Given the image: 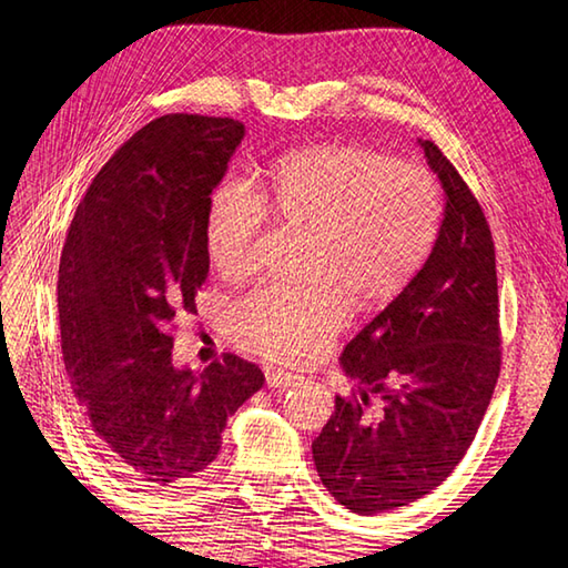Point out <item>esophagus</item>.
<instances>
[{"mask_svg": "<svg viewBox=\"0 0 568 568\" xmlns=\"http://www.w3.org/2000/svg\"><path fill=\"white\" fill-rule=\"evenodd\" d=\"M265 381H268V388H291V385H297L303 378L295 376V373L268 368L265 371Z\"/></svg>", "mask_w": 568, "mask_h": 568, "instance_id": "1", "label": "esophagus"}]
</instances>
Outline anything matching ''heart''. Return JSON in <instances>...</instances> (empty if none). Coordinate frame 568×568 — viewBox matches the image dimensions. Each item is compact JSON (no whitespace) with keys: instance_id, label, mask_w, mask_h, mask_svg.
<instances>
[{"instance_id":"obj_1","label":"heart","mask_w":568,"mask_h":568,"mask_svg":"<svg viewBox=\"0 0 568 568\" xmlns=\"http://www.w3.org/2000/svg\"><path fill=\"white\" fill-rule=\"evenodd\" d=\"M268 214L310 232L303 285H261L232 310L234 339L285 364L320 356L342 332L348 295L388 303L413 281L442 226V192L427 168L388 153L315 143L277 159L251 187L222 180L204 214V246L229 277L251 268Z\"/></svg>"}]
</instances>
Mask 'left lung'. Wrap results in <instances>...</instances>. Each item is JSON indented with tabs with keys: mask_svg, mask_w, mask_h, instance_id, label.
Instances as JSON below:
<instances>
[{
	"mask_svg": "<svg viewBox=\"0 0 568 568\" xmlns=\"http://www.w3.org/2000/svg\"><path fill=\"white\" fill-rule=\"evenodd\" d=\"M444 190L425 265L342 354L358 390L336 395L312 442L317 474L358 515L403 508L449 478L474 442L500 373L496 246L474 192L432 141H419ZM368 394L382 397L369 409Z\"/></svg>",
	"mask_w": 568,
	"mask_h": 568,
	"instance_id": "1",
	"label": "left lung"
}]
</instances>
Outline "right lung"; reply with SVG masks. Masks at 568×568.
I'll return each mask as SVG.
<instances>
[{
  "mask_svg": "<svg viewBox=\"0 0 568 568\" xmlns=\"http://www.w3.org/2000/svg\"><path fill=\"white\" fill-rule=\"evenodd\" d=\"M244 124L165 114L94 175L58 268L60 346L92 439L141 488L185 486L212 466L226 419L263 385L224 354L173 366V320L207 281L204 214Z\"/></svg>",
  "mask_w": 568,
  "mask_h": 568,
  "instance_id": "add662e5",
  "label": "right lung"
}]
</instances>
